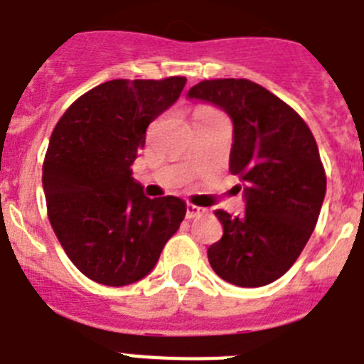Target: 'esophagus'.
Here are the masks:
<instances>
[{"mask_svg":"<svg viewBox=\"0 0 364 364\" xmlns=\"http://www.w3.org/2000/svg\"><path fill=\"white\" fill-rule=\"evenodd\" d=\"M202 213H204V210H202V208H198V205H195V204L186 205V218H195Z\"/></svg>","mask_w":364,"mask_h":364,"instance_id":"esophagus-1","label":"esophagus"}]
</instances>
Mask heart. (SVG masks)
I'll return each mask as SVG.
<instances>
[{"label": "heart", "mask_w": 364, "mask_h": 364, "mask_svg": "<svg viewBox=\"0 0 364 364\" xmlns=\"http://www.w3.org/2000/svg\"><path fill=\"white\" fill-rule=\"evenodd\" d=\"M220 112L217 109L210 107V105H200V107L195 109V118H208V117H217Z\"/></svg>", "instance_id": "b5f03b06"}]
</instances>
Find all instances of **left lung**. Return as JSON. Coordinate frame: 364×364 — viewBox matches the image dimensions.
<instances>
[{
    "label": "left lung",
    "mask_w": 364,
    "mask_h": 364,
    "mask_svg": "<svg viewBox=\"0 0 364 364\" xmlns=\"http://www.w3.org/2000/svg\"><path fill=\"white\" fill-rule=\"evenodd\" d=\"M189 98L218 105L233 120L230 171L244 180L246 211L217 210L222 239L208 247L218 277L242 288L277 281L306 246L326 193V173L306 122L246 78L204 80Z\"/></svg>",
    "instance_id": "8db88e82"
}]
</instances>
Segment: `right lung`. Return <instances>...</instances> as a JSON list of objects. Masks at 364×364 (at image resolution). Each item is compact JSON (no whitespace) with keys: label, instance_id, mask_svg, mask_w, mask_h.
Masks as SVG:
<instances>
[{"label":"right lung","instance_id":"right-lung-1","mask_svg":"<svg viewBox=\"0 0 364 364\" xmlns=\"http://www.w3.org/2000/svg\"><path fill=\"white\" fill-rule=\"evenodd\" d=\"M184 85V76L100 83L70 104L50 134L47 215L67 257L91 281L125 286L146 277L184 220V200L147 198L131 176L147 127Z\"/></svg>","mask_w":364,"mask_h":364}]
</instances>
